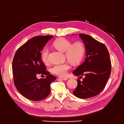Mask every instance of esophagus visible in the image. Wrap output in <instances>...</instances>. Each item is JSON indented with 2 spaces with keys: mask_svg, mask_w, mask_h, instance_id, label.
<instances>
[{
  "mask_svg": "<svg viewBox=\"0 0 124 124\" xmlns=\"http://www.w3.org/2000/svg\"><path fill=\"white\" fill-rule=\"evenodd\" d=\"M59 78L61 79V80H67L68 79L67 78H64V77H59Z\"/></svg>",
  "mask_w": 124,
  "mask_h": 124,
  "instance_id": "1",
  "label": "esophagus"
}]
</instances>
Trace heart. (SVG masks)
<instances>
[{"mask_svg":"<svg viewBox=\"0 0 124 124\" xmlns=\"http://www.w3.org/2000/svg\"><path fill=\"white\" fill-rule=\"evenodd\" d=\"M54 48L59 51L65 53V56L67 60L72 64H78L83 58L85 53L84 44L78 41L72 44L69 40L65 38H59L53 43ZM49 50L47 47L44 48L41 54V58L45 64L49 63ZM70 65L67 62L56 64L51 68V72L60 76L67 75Z\"/></svg>","mask_w":124,"mask_h":124,"instance_id":"heart-1","label":"heart"}]
</instances>
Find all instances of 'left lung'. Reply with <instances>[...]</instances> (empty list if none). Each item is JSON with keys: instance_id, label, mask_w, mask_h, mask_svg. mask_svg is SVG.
Instances as JSON below:
<instances>
[{"instance_id": "obj_1", "label": "left lung", "mask_w": 124, "mask_h": 124, "mask_svg": "<svg viewBox=\"0 0 124 124\" xmlns=\"http://www.w3.org/2000/svg\"><path fill=\"white\" fill-rule=\"evenodd\" d=\"M86 50L85 62L73 71L76 76H85L78 80V86L73 92L76 97L87 99L97 95L103 90L111 74L109 51L103 43L90 35L79 34Z\"/></svg>"}]
</instances>
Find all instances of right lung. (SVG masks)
I'll return each mask as SVG.
<instances>
[{
    "label": "right lung",
    "mask_w": 124,
    "mask_h": 124,
    "mask_svg": "<svg viewBox=\"0 0 124 124\" xmlns=\"http://www.w3.org/2000/svg\"><path fill=\"white\" fill-rule=\"evenodd\" d=\"M53 35L32 38L16 51L14 57L12 70L16 89L24 97L32 101H40L50 93V85L56 78L50 74L41 58V52ZM38 74L46 75L38 79Z\"/></svg>",
    "instance_id": "right-lung-1"
}]
</instances>
